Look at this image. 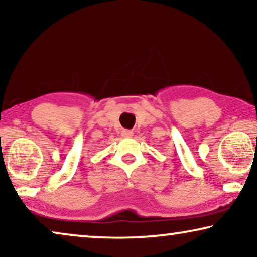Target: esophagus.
I'll return each instance as SVG.
<instances>
[{"instance_id": "obj_1", "label": "esophagus", "mask_w": 257, "mask_h": 257, "mask_svg": "<svg viewBox=\"0 0 257 257\" xmlns=\"http://www.w3.org/2000/svg\"><path fill=\"white\" fill-rule=\"evenodd\" d=\"M121 136L125 137V138H131V137L133 136V132L130 131V130H122Z\"/></svg>"}]
</instances>
